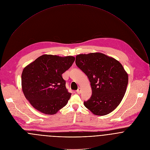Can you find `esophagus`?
Instances as JSON below:
<instances>
[{
  "label": "esophagus",
  "instance_id": "obj_1",
  "mask_svg": "<svg viewBox=\"0 0 150 150\" xmlns=\"http://www.w3.org/2000/svg\"><path fill=\"white\" fill-rule=\"evenodd\" d=\"M76 92H77V94H80V93H81V88H80V87L78 88V89L77 90Z\"/></svg>",
  "mask_w": 150,
  "mask_h": 150
}]
</instances>
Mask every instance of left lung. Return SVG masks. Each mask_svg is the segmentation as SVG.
<instances>
[{
	"label": "left lung",
	"mask_w": 150,
	"mask_h": 150,
	"mask_svg": "<svg viewBox=\"0 0 150 150\" xmlns=\"http://www.w3.org/2000/svg\"><path fill=\"white\" fill-rule=\"evenodd\" d=\"M76 64L88 77L92 95L84 106L97 115L112 112L126 91L128 77L122 64L101 53L76 56Z\"/></svg>",
	"instance_id": "8db88e82"
}]
</instances>
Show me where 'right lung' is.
<instances>
[{
	"mask_svg": "<svg viewBox=\"0 0 150 150\" xmlns=\"http://www.w3.org/2000/svg\"><path fill=\"white\" fill-rule=\"evenodd\" d=\"M75 57L44 54L28 65L22 74L23 94L31 105L43 114L52 115L64 107L71 97L62 74Z\"/></svg>",
	"mask_w": 150,
	"mask_h": 150,
	"instance_id": "obj_1",
	"label": "right lung"
}]
</instances>
